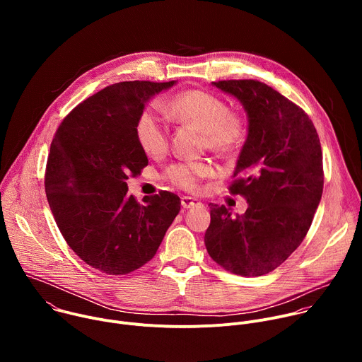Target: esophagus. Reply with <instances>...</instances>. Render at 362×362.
Listing matches in <instances>:
<instances>
[{"instance_id":"1","label":"esophagus","mask_w":362,"mask_h":362,"mask_svg":"<svg viewBox=\"0 0 362 362\" xmlns=\"http://www.w3.org/2000/svg\"><path fill=\"white\" fill-rule=\"evenodd\" d=\"M202 203L197 202L196 199L193 197H189V196H185L182 197V206L185 209H192V208H197V206H200Z\"/></svg>"}]
</instances>
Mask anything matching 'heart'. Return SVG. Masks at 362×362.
<instances>
[{
	"mask_svg": "<svg viewBox=\"0 0 362 362\" xmlns=\"http://www.w3.org/2000/svg\"><path fill=\"white\" fill-rule=\"evenodd\" d=\"M172 116L194 127L203 136V144L215 154L233 153L245 139L246 122L242 115L230 112L226 103L211 93L190 90L179 93L170 103ZM136 137L148 156H159L168 147V127L156 109L141 112L136 123ZM212 169L204 163H179L168 169L166 177L183 189H194Z\"/></svg>",
	"mask_w": 362,
	"mask_h": 362,
	"instance_id": "heart-1",
	"label": "heart"
}]
</instances>
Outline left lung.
<instances>
[{
    "mask_svg": "<svg viewBox=\"0 0 362 362\" xmlns=\"http://www.w3.org/2000/svg\"><path fill=\"white\" fill-rule=\"evenodd\" d=\"M235 97L247 117V134L229 190L246 197L243 215L211 203L204 245L212 259L242 276L278 268L300 245L324 187L322 151L308 115L256 80L212 83Z\"/></svg>",
    "mask_w": 362,
    "mask_h": 362,
    "instance_id": "left-lung-1",
    "label": "left lung"
}]
</instances>
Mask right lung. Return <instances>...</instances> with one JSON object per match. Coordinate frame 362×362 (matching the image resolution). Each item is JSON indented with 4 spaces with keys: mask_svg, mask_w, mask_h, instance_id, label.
I'll use <instances>...</instances> for the list:
<instances>
[{
    "mask_svg": "<svg viewBox=\"0 0 362 362\" xmlns=\"http://www.w3.org/2000/svg\"><path fill=\"white\" fill-rule=\"evenodd\" d=\"M176 81H123L103 88L60 124L45 169L56 223L81 259L110 275L130 274L156 255L180 211L170 192L127 196V179L147 166L136 137L146 103Z\"/></svg>",
    "mask_w": 362,
    "mask_h": 362,
    "instance_id": "obj_1",
    "label": "right lung"
}]
</instances>
